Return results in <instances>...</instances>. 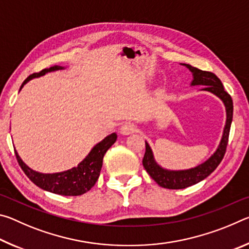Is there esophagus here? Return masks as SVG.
Returning a JSON list of instances; mask_svg holds the SVG:
<instances>
[{"instance_id": "1", "label": "esophagus", "mask_w": 249, "mask_h": 249, "mask_svg": "<svg viewBox=\"0 0 249 249\" xmlns=\"http://www.w3.org/2000/svg\"><path fill=\"white\" fill-rule=\"evenodd\" d=\"M136 129H137V127L134 123H132V122H126V123H124L121 126L120 132L123 135H129V134L136 132Z\"/></svg>"}]
</instances>
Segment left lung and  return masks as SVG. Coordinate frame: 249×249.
Instances as JSON below:
<instances>
[{
  "label": "left lung",
  "mask_w": 249,
  "mask_h": 249,
  "mask_svg": "<svg viewBox=\"0 0 249 249\" xmlns=\"http://www.w3.org/2000/svg\"><path fill=\"white\" fill-rule=\"evenodd\" d=\"M183 66L191 71L193 74V80L191 86H204L202 88L203 91H209L211 93L218 96L226 108V124L224 130H223V136L220 145L211 157L201 165L188 170H167L160 167L155 161L153 151H151L148 142H145L146 150L144 158H142V165L148 175L157 182L160 187L166 189H184L196 184L200 181L204 180L212 172L216 169L220 165L223 157H224L226 146L229 142L230 129L231 120H233V100L231 95L224 90V87L215 74L209 71H203L197 68H195L190 65L182 64Z\"/></svg>",
  "instance_id": "obj_1"
}]
</instances>
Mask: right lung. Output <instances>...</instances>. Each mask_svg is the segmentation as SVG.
Wrapping results in <instances>:
<instances>
[{"label": "right lung", "instance_id": "add662e5", "mask_svg": "<svg viewBox=\"0 0 249 249\" xmlns=\"http://www.w3.org/2000/svg\"><path fill=\"white\" fill-rule=\"evenodd\" d=\"M59 69H62V67L53 66L48 69L41 70L40 72L31 74L23 82L20 89L24 87V84H26L33 78L40 77V75H44L45 73L50 72V71ZM116 138L117 135L115 133L108 135L102 142H100L99 144H96L92 148L89 155L79 163L78 167H74L72 169L67 171L57 172V174H40V172L33 170L25 165L23 160L19 158L18 154L16 153V150L15 155L18 165L25 172V175L37 187L43 189V190L56 193V195L75 196L88 192L95 184L96 180L99 179L101 168H102L104 155L109 147L116 142Z\"/></svg>", "mask_w": 249, "mask_h": 249}]
</instances>
